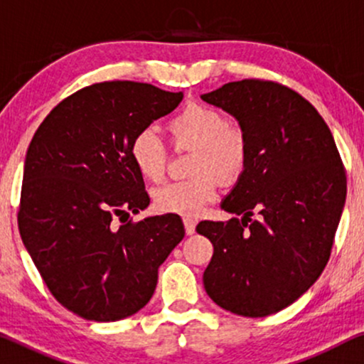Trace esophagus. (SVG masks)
Returning <instances> with one entry per match:
<instances>
[{"instance_id": "1", "label": "esophagus", "mask_w": 364, "mask_h": 364, "mask_svg": "<svg viewBox=\"0 0 364 364\" xmlns=\"http://www.w3.org/2000/svg\"><path fill=\"white\" fill-rule=\"evenodd\" d=\"M183 223H185L186 235H193V232H195V228H196L195 220H191V218H185V220H183Z\"/></svg>"}]
</instances>
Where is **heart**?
I'll use <instances>...</instances> for the list:
<instances>
[{
  "instance_id": "obj_1",
  "label": "heart",
  "mask_w": 364,
  "mask_h": 364,
  "mask_svg": "<svg viewBox=\"0 0 364 364\" xmlns=\"http://www.w3.org/2000/svg\"><path fill=\"white\" fill-rule=\"evenodd\" d=\"M176 148L195 149L190 171L195 176L171 181L154 191V206L163 213L193 218L215 200L216 180L232 183L248 163V138L238 126H228L221 111L191 103L168 121ZM134 168L148 181H161L166 171V148L151 129L134 134L129 144Z\"/></svg>"
}]
</instances>
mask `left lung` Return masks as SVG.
Masks as SVG:
<instances>
[{
  "mask_svg": "<svg viewBox=\"0 0 364 364\" xmlns=\"http://www.w3.org/2000/svg\"><path fill=\"white\" fill-rule=\"evenodd\" d=\"M201 100L238 121L250 146L245 171L221 201L241 221L196 226L215 248L203 283L226 311L269 316L323 273L345 208V168L328 124L287 86L241 80Z\"/></svg>",
  "mask_w": 364,
  "mask_h": 364,
  "instance_id": "obj_1",
  "label": "left lung"
}]
</instances>
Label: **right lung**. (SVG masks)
Returning <instances> with one entry per match:
<instances>
[{
  "instance_id": "add662e5",
  "label": "right lung",
  "mask_w": 364,
  "mask_h": 364,
  "mask_svg": "<svg viewBox=\"0 0 364 364\" xmlns=\"http://www.w3.org/2000/svg\"><path fill=\"white\" fill-rule=\"evenodd\" d=\"M181 100L148 83H96L63 100L31 139L19 235L53 296L77 316L108 323L138 313L185 238L178 215L114 221L149 205L129 156L134 134Z\"/></svg>"
}]
</instances>
